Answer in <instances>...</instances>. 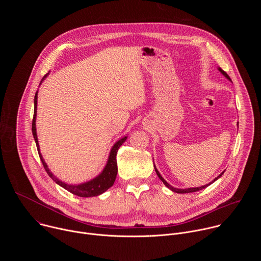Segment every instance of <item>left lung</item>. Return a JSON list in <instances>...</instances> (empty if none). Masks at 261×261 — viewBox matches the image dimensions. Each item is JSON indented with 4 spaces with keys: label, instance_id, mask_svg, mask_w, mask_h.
Masks as SVG:
<instances>
[{
    "label": "left lung",
    "instance_id": "obj_1",
    "mask_svg": "<svg viewBox=\"0 0 261 261\" xmlns=\"http://www.w3.org/2000/svg\"><path fill=\"white\" fill-rule=\"evenodd\" d=\"M218 69H219V71H220V72H221V73H222V74H223V75H224V76H225V77H226V79H227V80H229V81H230V82H231V80H230V77H229V76H228V74H227V73H226V72H225V71H224V70H222V69H221V68H218ZM155 171H156V173H157V175H158V176H159V178H160V179H161V180H162V181H163V184H164V185H165V186H166V187H167V188H168V189H170V190H171V191H173V192H175V193H181V194H182V193H192V192H196V191H199V190H202V189H204V188H206V187H207V186H210V185H211V184H213V182H214V181H215V180H217V179H218V178H219V177H220V176H222V174H223V173H224V171H223V172H222V173H221V174H219V175H218V176H217V177H216V178H215V179H214V180H213V181H211V182H210V184H207V185H204V186H201V187H197V188H188V189H177V188H174V187H172V186H170V185H169V184H168V182H167V181H166V180H165V179H164V178H163V177H162V175H161V174H160V173H159V171H158V170H157V168H156V166H155Z\"/></svg>",
    "mask_w": 261,
    "mask_h": 261
}]
</instances>
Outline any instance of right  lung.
Returning <instances> with one entry per match:
<instances>
[{"label": "right lung", "instance_id": "add662e5", "mask_svg": "<svg viewBox=\"0 0 261 261\" xmlns=\"http://www.w3.org/2000/svg\"><path fill=\"white\" fill-rule=\"evenodd\" d=\"M47 76L44 75V77L42 79V81ZM41 81V83H42ZM38 92H36L35 94V99H34V117H33V122H32V132H33V136L37 145V150H38V154L39 157L41 159V162L43 164L44 169L46 170V172L48 173V175L58 184L60 185L61 187H63L64 189H66L67 191H69L70 193L74 194V195H77L80 197H93V196H98L102 193H104L107 189H109L111 186L114 185L116 177H117V173H118V165H117V154H118V150L120 148V146L126 141L127 136L123 137L122 139H120L119 141H117L115 143V145L111 147V151L109 153V157L107 160V163L103 169V171L96 176L95 178L81 184V185H68L64 181H62L61 179H59L58 177H56L50 170L48 169L41 153L39 150V143H38V138H37V133H36V114H37V96Z\"/></svg>", "mask_w": 261, "mask_h": 261}]
</instances>
